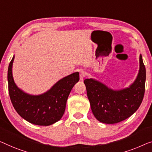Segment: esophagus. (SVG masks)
I'll return each instance as SVG.
<instances>
[{
	"label": "esophagus",
	"mask_w": 152,
	"mask_h": 152,
	"mask_svg": "<svg viewBox=\"0 0 152 152\" xmlns=\"http://www.w3.org/2000/svg\"><path fill=\"white\" fill-rule=\"evenodd\" d=\"M79 75H80V79L81 80H83V79H84V78H85V76H86L85 72L84 71V70L81 69L80 71V74H79Z\"/></svg>",
	"instance_id": "34e87169"
}]
</instances>
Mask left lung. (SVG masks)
Returning a JSON list of instances; mask_svg holds the SVG:
<instances>
[{"label": "left lung", "instance_id": "obj_1", "mask_svg": "<svg viewBox=\"0 0 152 152\" xmlns=\"http://www.w3.org/2000/svg\"><path fill=\"white\" fill-rule=\"evenodd\" d=\"M140 68L136 80L130 87L113 90L98 80H84L93 114L99 121L116 124L124 121L137 111L143 99L146 79L145 67L141 54Z\"/></svg>", "mask_w": 152, "mask_h": 152}]
</instances>
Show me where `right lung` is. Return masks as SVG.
Wrapping results in <instances>:
<instances>
[{
  "mask_svg": "<svg viewBox=\"0 0 152 152\" xmlns=\"http://www.w3.org/2000/svg\"><path fill=\"white\" fill-rule=\"evenodd\" d=\"M14 56L9 65L7 80L9 94L16 112L22 118L38 126H50L61 119L67 99L74 85L79 80L75 72L61 79L50 89L39 96H31L20 89L12 76Z\"/></svg>",
  "mask_w": 152,
  "mask_h": 152,
  "instance_id": "obj_1",
  "label": "right lung"
}]
</instances>
